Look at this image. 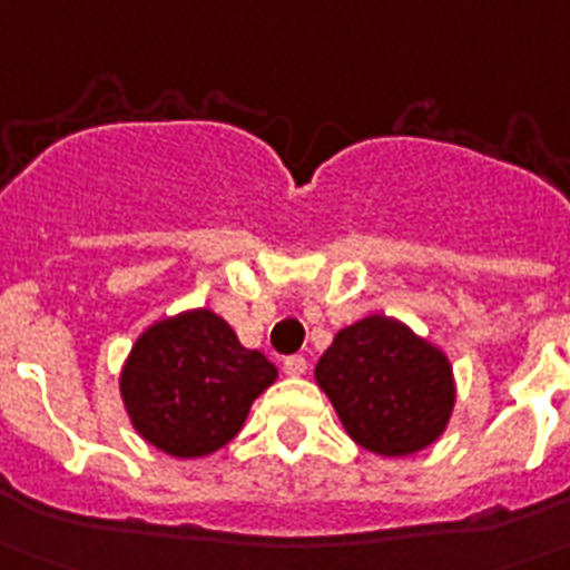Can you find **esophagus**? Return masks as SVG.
I'll return each instance as SVG.
<instances>
[{
    "label": "esophagus",
    "mask_w": 570,
    "mask_h": 570,
    "mask_svg": "<svg viewBox=\"0 0 570 570\" xmlns=\"http://www.w3.org/2000/svg\"><path fill=\"white\" fill-rule=\"evenodd\" d=\"M305 366L308 364H305L303 355H288V358H285V364H282V370H285L288 375H303Z\"/></svg>",
    "instance_id": "esophagus-1"
}]
</instances>
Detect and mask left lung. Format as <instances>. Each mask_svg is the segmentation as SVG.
I'll list each match as a JSON object with an SVG mask.
<instances>
[{"label":"left lung","mask_w":570,"mask_h":570,"mask_svg":"<svg viewBox=\"0 0 570 570\" xmlns=\"http://www.w3.org/2000/svg\"><path fill=\"white\" fill-rule=\"evenodd\" d=\"M314 375L352 440L384 458L434 443L454 407L449 358L381 314L341 328Z\"/></svg>","instance_id":"1"}]
</instances>
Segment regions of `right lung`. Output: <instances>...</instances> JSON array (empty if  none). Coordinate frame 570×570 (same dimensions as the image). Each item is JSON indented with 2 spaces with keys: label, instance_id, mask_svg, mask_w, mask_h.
Here are the masks:
<instances>
[{
  "label": "right lung",
  "instance_id": "right-lung-1",
  "mask_svg": "<svg viewBox=\"0 0 570 570\" xmlns=\"http://www.w3.org/2000/svg\"><path fill=\"white\" fill-rule=\"evenodd\" d=\"M276 366L244 350L233 328L206 312L150 326L125 364L121 399L130 422L171 458H204L242 431Z\"/></svg>",
  "mask_w": 570,
  "mask_h": 570
}]
</instances>
